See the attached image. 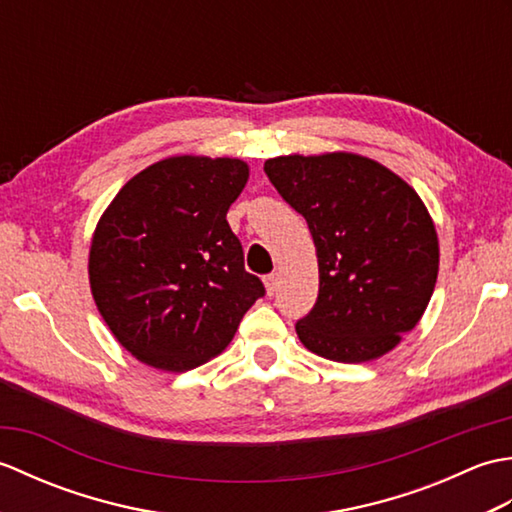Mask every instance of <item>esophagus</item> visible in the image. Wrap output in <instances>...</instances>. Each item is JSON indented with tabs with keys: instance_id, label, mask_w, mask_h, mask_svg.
I'll use <instances>...</instances> for the list:
<instances>
[{
	"instance_id": "1",
	"label": "esophagus",
	"mask_w": 512,
	"mask_h": 512,
	"mask_svg": "<svg viewBox=\"0 0 512 512\" xmlns=\"http://www.w3.org/2000/svg\"><path fill=\"white\" fill-rule=\"evenodd\" d=\"M264 284H266L268 295H275L277 288H279V275H277V273L266 275V277H264Z\"/></svg>"
}]
</instances>
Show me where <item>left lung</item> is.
<instances>
[{"label":"left lung","mask_w":512,"mask_h":512,"mask_svg":"<svg viewBox=\"0 0 512 512\" xmlns=\"http://www.w3.org/2000/svg\"><path fill=\"white\" fill-rule=\"evenodd\" d=\"M264 171L317 248L319 297L295 325L301 343L336 363L394 350L438 279V235L418 193L356 154L279 156Z\"/></svg>","instance_id":"1"}]
</instances>
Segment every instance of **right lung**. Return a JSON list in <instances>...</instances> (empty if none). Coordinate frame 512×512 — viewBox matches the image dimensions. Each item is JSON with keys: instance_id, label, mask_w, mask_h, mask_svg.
Masks as SVG:
<instances>
[{"instance_id": "obj_1", "label": "right lung", "mask_w": 512, "mask_h": 512, "mask_svg": "<svg viewBox=\"0 0 512 512\" xmlns=\"http://www.w3.org/2000/svg\"><path fill=\"white\" fill-rule=\"evenodd\" d=\"M246 180L242 160L176 156L140 171L107 206L92 237V295L138 361L167 372L206 363L266 295L226 222Z\"/></svg>"}]
</instances>
